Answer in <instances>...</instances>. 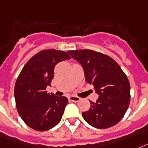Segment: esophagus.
Segmentation results:
<instances>
[{
	"label": "esophagus",
	"instance_id": "obj_1",
	"mask_svg": "<svg viewBox=\"0 0 148 148\" xmlns=\"http://www.w3.org/2000/svg\"><path fill=\"white\" fill-rule=\"evenodd\" d=\"M69 100L71 102H78L80 100V98L78 97H75V96H70L69 97Z\"/></svg>",
	"mask_w": 148,
	"mask_h": 148
}]
</instances>
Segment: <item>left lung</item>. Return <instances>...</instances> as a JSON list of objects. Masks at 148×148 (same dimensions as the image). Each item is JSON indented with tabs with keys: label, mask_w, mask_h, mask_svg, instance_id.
Masks as SVG:
<instances>
[{
	"label": "left lung",
	"mask_w": 148,
	"mask_h": 148,
	"mask_svg": "<svg viewBox=\"0 0 148 148\" xmlns=\"http://www.w3.org/2000/svg\"><path fill=\"white\" fill-rule=\"evenodd\" d=\"M68 53L81 64L86 82L94 86L99 95L95 103L90 101V110L82 113L83 119L98 129L116 124L127 110L130 99V82L121 66L110 56L92 50Z\"/></svg>",
	"instance_id": "8db88e82"
}]
</instances>
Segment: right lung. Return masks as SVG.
<instances>
[{
	"label": "right lung",
	"instance_id": "add662e5",
	"mask_svg": "<svg viewBox=\"0 0 148 148\" xmlns=\"http://www.w3.org/2000/svg\"><path fill=\"white\" fill-rule=\"evenodd\" d=\"M71 57L66 51L42 50L25 64L14 86L17 110L28 127L38 131L49 130L61 121L68 103L66 97L48 93L55 66Z\"/></svg>",
	"mask_w": 148,
	"mask_h": 148
}]
</instances>
